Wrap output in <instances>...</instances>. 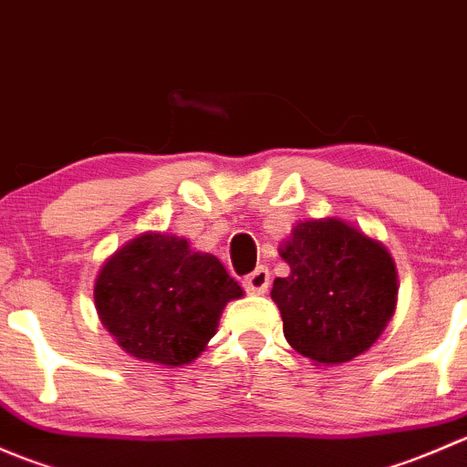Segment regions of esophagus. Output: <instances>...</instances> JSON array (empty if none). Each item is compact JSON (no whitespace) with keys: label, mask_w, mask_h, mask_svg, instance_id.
Here are the masks:
<instances>
[{"label":"esophagus","mask_w":467,"mask_h":467,"mask_svg":"<svg viewBox=\"0 0 467 467\" xmlns=\"http://www.w3.org/2000/svg\"><path fill=\"white\" fill-rule=\"evenodd\" d=\"M268 285H271V273L266 266H257L255 271L244 277V286H246L248 294H264Z\"/></svg>","instance_id":"1"}]
</instances>
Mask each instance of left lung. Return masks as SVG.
Instances as JSON below:
<instances>
[{"label": "left lung", "instance_id": "obj_1", "mask_svg": "<svg viewBox=\"0 0 467 467\" xmlns=\"http://www.w3.org/2000/svg\"><path fill=\"white\" fill-rule=\"evenodd\" d=\"M291 266L271 298L296 352L317 364H343L368 350L398 298L395 264L381 244L338 219L303 221L282 248Z\"/></svg>", "mask_w": 467, "mask_h": 467}]
</instances>
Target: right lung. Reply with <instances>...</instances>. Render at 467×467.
<instances>
[{
    "instance_id": "obj_1",
    "label": "right lung",
    "mask_w": 467,
    "mask_h": 467,
    "mask_svg": "<svg viewBox=\"0 0 467 467\" xmlns=\"http://www.w3.org/2000/svg\"><path fill=\"white\" fill-rule=\"evenodd\" d=\"M242 294L214 255L155 233L117 251L94 285L97 312L117 343L138 359L164 366L196 359L214 337L221 309Z\"/></svg>"
}]
</instances>
